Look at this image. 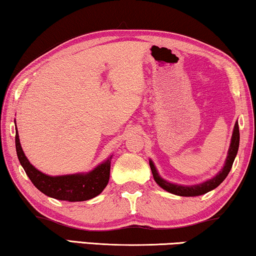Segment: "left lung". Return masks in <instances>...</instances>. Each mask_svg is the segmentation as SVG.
I'll list each match as a JSON object with an SVG mask.
<instances>
[{
    "label": "left lung",
    "mask_w": 256,
    "mask_h": 256,
    "mask_svg": "<svg viewBox=\"0 0 256 256\" xmlns=\"http://www.w3.org/2000/svg\"><path fill=\"white\" fill-rule=\"evenodd\" d=\"M238 148H239V127H238V121H237V122L234 124L232 136H231L230 146H229V150H228V156H226V161H224L223 168L214 176V178L207 180L202 183L194 184V186H182V184L169 182V180L161 178L158 169H156V167L154 166V164H153V161L151 159L148 160V162H150V168H151L153 178H154L156 184H158L161 188H164V191L176 196H196L205 194L207 192L214 190V188H218L220 184L226 180L228 174H229L231 170V167H232L234 158L238 153Z\"/></svg>",
    "instance_id": "1"
}]
</instances>
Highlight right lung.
<instances>
[{
    "label": "right lung",
    "instance_id": "add662e5",
    "mask_svg": "<svg viewBox=\"0 0 256 256\" xmlns=\"http://www.w3.org/2000/svg\"><path fill=\"white\" fill-rule=\"evenodd\" d=\"M16 151L19 162L35 188L50 198L65 202H84L102 194L108 183L113 154L90 172L50 176L35 168L27 159L22 148L18 130H16Z\"/></svg>",
    "mask_w": 256,
    "mask_h": 256
}]
</instances>
